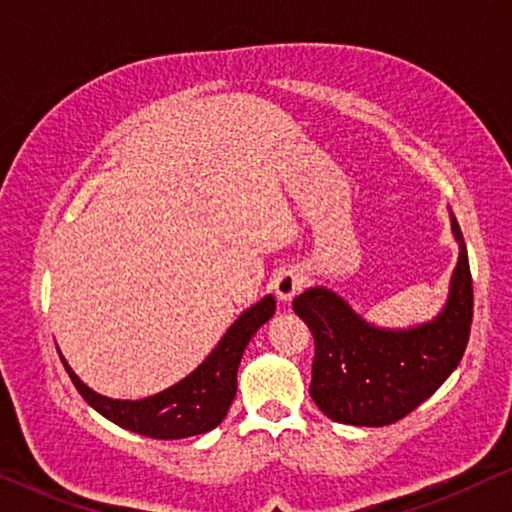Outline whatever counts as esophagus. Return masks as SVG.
I'll list each match as a JSON object with an SVG mask.
<instances>
[{
  "instance_id": "esophagus-1",
  "label": "esophagus",
  "mask_w": 512,
  "mask_h": 512,
  "mask_svg": "<svg viewBox=\"0 0 512 512\" xmlns=\"http://www.w3.org/2000/svg\"><path fill=\"white\" fill-rule=\"evenodd\" d=\"M303 282L305 279L298 270H282L272 284H275L277 298L282 300V303H291V300L298 296V291L303 289Z\"/></svg>"
}]
</instances>
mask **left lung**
Returning <instances> with one entry per match:
<instances>
[{"label": "left lung", "mask_w": 512, "mask_h": 512, "mask_svg": "<svg viewBox=\"0 0 512 512\" xmlns=\"http://www.w3.org/2000/svg\"><path fill=\"white\" fill-rule=\"evenodd\" d=\"M445 307L426 324L380 328L359 317L345 298L312 286L293 310L314 338L310 396L328 419L352 426H387L422 405L459 366L473 319V279L464 235Z\"/></svg>", "instance_id": "left-lung-1"}]
</instances>
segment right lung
I'll list each match as a JSON object with an SVG mask.
<instances>
[{
  "label": "right lung",
  "instance_id": "right-lung-1",
  "mask_svg": "<svg viewBox=\"0 0 512 512\" xmlns=\"http://www.w3.org/2000/svg\"><path fill=\"white\" fill-rule=\"evenodd\" d=\"M275 314V298L265 296L244 310L212 354L186 375L184 380L172 384L160 394L139 398V401H121L97 394L81 382V377L69 368V363L60 352L62 366L72 377L74 387L86 398L90 408H95L109 422L128 429L139 436L156 440H179L188 436H200L216 429L228 415L237 391V368L249 340Z\"/></svg>",
  "mask_w": 512,
  "mask_h": 512
}]
</instances>
